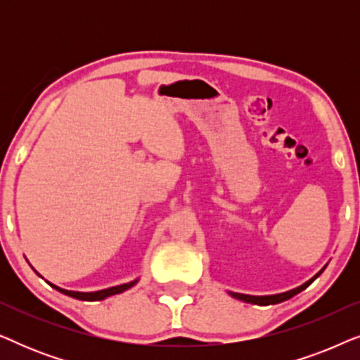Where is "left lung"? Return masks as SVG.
Masks as SVG:
<instances>
[{
	"label": "left lung",
	"mask_w": 360,
	"mask_h": 360,
	"mask_svg": "<svg viewBox=\"0 0 360 360\" xmlns=\"http://www.w3.org/2000/svg\"><path fill=\"white\" fill-rule=\"evenodd\" d=\"M323 270H324V267L319 270V272L314 275L313 278H309L307 283H303V285H300V287H297V288H293V290H288V292H285V293H277V295H264V297H255V295H244V293H234V292H228L231 297L233 298H236V300H240V302H245V303H254V304H275V303H280V302H285V300H288V298H292L293 295H297V293H300L302 292V290H304L308 287L309 283L313 282L314 278H318L319 275L323 274Z\"/></svg>",
	"instance_id": "1"
}]
</instances>
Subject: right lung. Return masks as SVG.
<instances>
[{
    "mask_svg": "<svg viewBox=\"0 0 360 360\" xmlns=\"http://www.w3.org/2000/svg\"><path fill=\"white\" fill-rule=\"evenodd\" d=\"M46 282H47V280H46ZM137 282H139V278L132 280V282H129V283H122V285H116V287H110V288H105V290H98V292H72V290L60 288V287H57V285H53L51 282H47V283L51 285L52 288H56L57 292H60L63 295H68V297H72V298L83 300V302H100V300H105L108 297H112V295L126 292V290H129L131 287H134Z\"/></svg>",
    "mask_w": 360,
    "mask_h": 360,
    "instance_id": "obj_1",
    "label": "right lung"
}]
</instances>
